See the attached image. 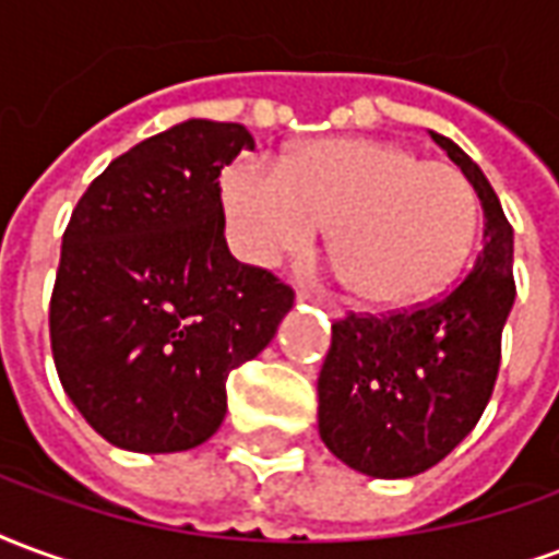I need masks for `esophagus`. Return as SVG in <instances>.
Returning <instances> with one entry per match:
<instances>
[{
	"instance_id": "34e87169",
	"label": "esophagus",
	"mask_w": 559,
	"mask_h": 559,
	"mask_svg": "<svg viewBox=\"0 0 559 559\" xmlns=\"http://www.w3.org/2000/svg\"><path fill=\"white\" fill-rule=\"evenodd\" d=\"M297 300H300V304H304V300H316V304H321V307L328 309V312H330V316H333V319H340V316H342L340 307H336V304H328V300H321V297L309 295V292H297Z\"/></svg>"
}]
</instances>
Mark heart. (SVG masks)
<instances>
[{
  "instance_id": "obj_1",
  "label": "heart",
  "mask_w": 559,
  "mask_h": 559,
  "mask_svg": "<svg viewBox=\"0 0 559 559\" xmlns=\"http://www.w3.org/2000/svg\"><path fill=\"white\" fill-rule=\"evenodd\" d=\"M238 250L276 262L307 250L321 226L354 297L414 307L441 292L471 252L479 205L455 166L386 140H321L285 154L280 173L238 160L223 173Z\"/></svg>"
}]
</instances>
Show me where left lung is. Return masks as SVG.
Wrapping results in <instances>:
<instances>
[{
	"instance_id": "left-lung-1",
	"label": "left lung",
	"mask_w": 559,
	"mask_h": 559,
	"mask_svg": "<svg viewBox=\"0 0 559 559\" xmlns=\"http://www.w3.org/2000/svg\"><path fill=\"white\" fill-rule=\"evenodd\" d=\"M483 202V250L471 274L429 307L333 324L319 374V435L340 462L374 479L429 471L483 417L515 304L512 226L483 169L431 130Z\"/></svg>"
}]
</instances>
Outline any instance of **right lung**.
Here are the masks:
<instances>
[{
    "mask_svg": "<svg viewBox=\"0 0 559 559\" xmlns=\"http://www.w3.org/2000/svg\"><path fill=\"white\" fill-rule=\"evenodd\" d=\"M250 130L187 118L109 163L76 202L50 300L64 393L130 452H185L226 417V378L274 340L295 292L231 259L219 173Z\"/></svg>",
    "mask_w": 559,
    "mask_h": 559,
    "instance_id": "1",
    "label": "right lung"
}]
</instances>
